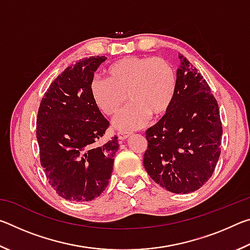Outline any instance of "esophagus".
Segmentation results:
<instances>
[{
  "mask_svg": "<svg viewBox=\"0 0 250 250\" xmlns=\"http://www.w3.org/2000/svg\"><path fill=\"white\" fill-rule=\"evenodd\" d=\"M130 135L129 131H119V133H118V137H119L120 140H125Z\"/></svg>",
  "mask_w": 250,
  "mask_h": 250,
  "instance_id": "1",
  "label": "esophagus"
}]
</instances>
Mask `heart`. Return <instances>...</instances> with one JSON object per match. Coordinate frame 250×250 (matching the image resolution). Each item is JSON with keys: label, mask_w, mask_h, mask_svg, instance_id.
<instances>
[{"label": "heart", "mask_w": 250, "mask_h": 250, "mask_svg": "<svg viewBox=\"0 0 250 250\" xmlns=\"http://www.w3.org/2000/svg\"><path fill=\"white\" fill-rule=\"evenodd\" d=\"M105 79L90 83V97L104 116L115 117L126 101L131 103L115 120L117 129H137L147 118H160L174 100L177 77L170 62L153 56L118 59L104 70Z\"/></svg>", "instance_id": "1"}]
</instances>
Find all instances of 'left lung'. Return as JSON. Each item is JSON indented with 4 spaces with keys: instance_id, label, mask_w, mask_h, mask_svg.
<instances>
[{
    "instance_id": "1",
    "label": "left lung",
    "mask_w": 250,
    "mask_h": 250,
    "mask_svg": "<svg viewBox=\"0 0 250 250\" xmlns=\"http://www.w3.org/2000/svg\"><path fill=\"white\" fill-rule=\"evenodd\" d=\"M168 111L146 130L143 164L167 191H196L213 175L221 155L223 126L218 104L201 73L183 55Z\"/></svg>"
}]
</instances>
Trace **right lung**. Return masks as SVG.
<instances>
[{"label":"right lung","mask_w":250,"mask_h":250,"mask_svg":"<svg viewBox=\"0 0 250 250\" xmlns=\"http://www.w3.org/2000/svg\"><path fill=\"white\" fill-rule=\"evenodd\" d=\"M105 59L84 57L66 68L46 90L37 113L41 166L49 185L71 202L92 201L104 191L119 147L117 135L98 142L110 124L89 91Z\"/></svg>","instance_id":"add662e5"}]
</instances>
